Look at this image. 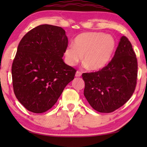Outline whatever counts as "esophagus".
Listing matches in <instances>:
<instances>
[{"mask_svg": "<svg viewBox=\"0 0 147 147\" xmlns=\"http://www.w3.org/2000/svg\"><path fill=\"white\" fill-rule=\"evenodd\" d=\"M82 76V73L79 71H77L76 72V77H80Z\"/></svg>", "mask_w": 147, "mask_h": 147, "instance_id": "esophagus-1", "label": "esophagus"}]
</instances>
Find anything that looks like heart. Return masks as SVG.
Wrapping results in <instances>:
<instances>
[{
  "instance_id": "heart-1",
  "label": "heart",
  "mask_w": 147,
  "mask_h": 147,
  "mask_svg": "<svg viewBox=\"0 0 147 147\" xmlns=\"http://www.w3.org/2000/svg\"><path fill=\"white\" fill-rule=\"evenodd\" d=\"M116 49L115 39L112 35L101 32H88L78 35L73 45L65 48L64 58L67 65L74 66L83 55V65L92 71L103 69L109 63Z\"/></svg>"
}]
</instances>
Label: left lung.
<instances>
[{"label":"left lung","mask_w":147,"mask_h":147,"mask_svg":"<svg viewBox=\"0 0 147 147\" xmlns=\"http://www.w3.org/2000/svg\"><path fill=\"white\" fill-rule=\"evenodd\" d=\"M138 64L132 45L122 36L111 61L100 71L84 73V95L94 110L110 113L123 106L135 90Z\"/></svg>","instance_id":"obj_1"}]
</instances>
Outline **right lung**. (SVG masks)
<instances>
[{"instance_id":"add662e5","label":"right lung","mask_w":147,"mask_h":147,"mask_svg":"<svg viewBox=\"0 0 147 147\" xmlns=\"http://www.w3.org/2000/svg\"><path fill=\"white\" fill-rule=\"evenodd\" d=\"M67 43L65 31L51 25L37 26L20 41L12 65L13 86L29 111H47L74 80L76 69L62 59Z\"/></svg>"}]
</instances>
